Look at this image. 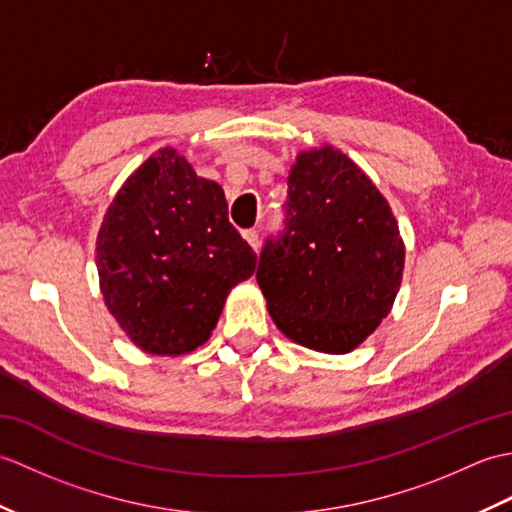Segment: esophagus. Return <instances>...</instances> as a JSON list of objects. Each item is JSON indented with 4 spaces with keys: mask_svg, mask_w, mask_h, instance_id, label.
<instances>
[{
    "mask_svg": "<svg viewBox=\"0 0 512 512\" xmlns=\"http://www.w3.org/2000/svg\"><path fill=\"white\" fill-rule=\"evenodd\" d=\"M242 237L246 239V242H248V246H250V248H253V250H255V253H257V248H259V235H257V231H255V228H246V231H242Z\"/></svg>",
    "mask_w": 512,
    "mask_h": 512,
    "instance_id": "obj_1",
    "label": "esophagus"
}]
</instances>
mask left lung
<instances>
[{
  "label": "left lung",
  "instance_id": "left-lung-1",
  "mask_svg": "<svg viewBox=\"0 0 512 512\" xmlns=\"http://www.w3.org/2000/svg\"><path fill=\"white\" fill-rule=\"evenodd\" d=\"M284 231L259 255L257 284L288 339L352 352L398 295L405 244L374 182L343 151H303L288 176Z\"/></svg>",
  "mask_w": 512,
  "mask_h": 512
}]
</instances>
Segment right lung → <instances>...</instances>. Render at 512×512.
<instances>
[{"label": "right lung", "mask_w": 512, "mask_h": 512, "mask_svg": "<svg viewBox=\"0 0 512 512\" xmlns=\"http://www.w3.org/2000/svg\"><path fill=\"white\" fill-rule=\"evenodd\" d=\"M255 264L220 184L171 147L127 178L96 237L107 310L140 350L160 356L209 341L228 292Z\"/></svg>", "instance_id": "obj_1"}]
</instances>
